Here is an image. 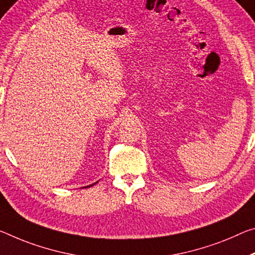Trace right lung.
I'll return each instance as SVG.
<instances>
[{
	"label": "right lung",
	"mask_w": 255,
	"mask_h": 255,
	"mask_svg": "<svg viewBox=\"0 0 255 255\" xmlns=\"http://www.w3.org/2000/svg\"><path fill=\"white\" fill-rule=\"evenodd\" d=\"M94 184H96V183H94ZM94 184H92V185H90V187H91V186H93V185H94ZM87 187H88V186H87ZM85 188H86V187H85Z\"/></svg>",
	"instance_id": "right-lung-1"
}]
</instances>
